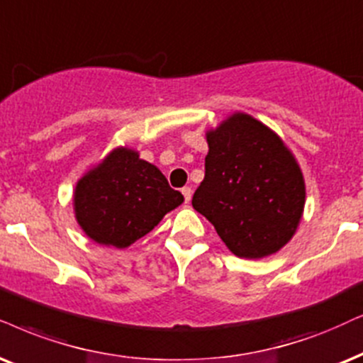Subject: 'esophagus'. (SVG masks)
I'll list each match as a JSON object with an SVG mask.
<instances>
[{"label":"esophagus","mask_w":363,"mask_h":363,"mask_svg":"<svg viewBox=\"0 0 363 363\" xmlns=\"http://www.w3.org/2000/svg\"><path fill=\"white\" fill-rule=\"evenodd\" d=\"M181 192H182V196H184L186 203H189L191 197H192V189H191V187H182Z\"/></svg>","instance_id":"esophagus-1"}]
</instances>
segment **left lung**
Here are the masks:
<instances>
[{
  "mask_svg": "<svg viewBox=\"0 0 363 363\" xmlns=\"http://www.w3.org/2000/svg\"><path fill=\"white\" fill-rule=\"evenodd\" d=\"M203 182L192 208L238 258L259 259L286 245L305 208V179L281 137L245 112L206 132Z\"/></svg>",
  "mask_w": 363,
  "mask_h": 363,
  "instance_id": "obj_1",
  "label": "left lung"
}]
</instances>
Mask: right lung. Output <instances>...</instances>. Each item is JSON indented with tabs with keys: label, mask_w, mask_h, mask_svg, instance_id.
<instances>
[{
	"label": "right lung",
	"mask_w": 363,
	"mask_h": 363,
	"mask_svg": "<svg viewBox=\"0 0 363 363\" xmlns=\"http://www.w3.org/2000/svg\"><path fill=\"white\" fill-rule=\"evenodd\" d=\"M182 201L166 176L130 147L110 150L73 191V211L85 235L118 250L152 231Z\"/></svg>",
	"instance_id": "right-lung-1"
}]
</instances>
